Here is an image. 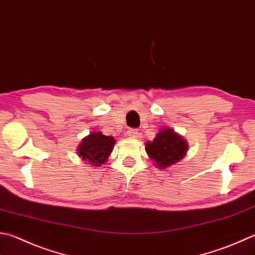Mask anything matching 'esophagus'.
<instances>
[{"label":"esophagus","mask_w":255,"mask_h":255,"mask_svg":"<svg viewBox=\"0 0 255 255\" xmlns=\"http://www.w3.org/2000/svg\"><path fill=\"white\" fill-rule=\"evenodd\" d=\"M126 133L129 138H133V139L139 137V131H138L137 129H128Z\"/></svg>","instance_id":"esophagus-1"}]
</instances>
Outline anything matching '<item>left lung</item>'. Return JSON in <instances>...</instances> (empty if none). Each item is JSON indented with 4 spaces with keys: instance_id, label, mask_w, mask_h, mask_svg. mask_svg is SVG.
<instances>
[{
    "instance_id": "obj_1",
    "label": "left lung",
    "mask_w": 255,
    "mask_h": 255,
    "mask_svg": "<svg viewBox=\"0 0 255 255\" xmlns=\"http://www.w3.org/2000/svg\"><path fill=\"white\" fill-rule=\"evenodd\" d=\"M146 151L158 168L165 169L186 155L188 145L184 138L170 128H163L152 141L146 142Z\"/></svg>"
}]
</instances>
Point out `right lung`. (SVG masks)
<instances>
[{
    "label": "right lung",
    "instance_id": "obj_1",
    "mask_svg": "<svg viewBox=\"0 0 255 255\" xmlns=\"http://www.w3.org/2000/svg\"><path fill=\"white\" fill-rule=\"evenodd\" d=\"M115 138L113 136H105L103 132L95 131L83 138L78 146V156L90 163L92 166H99L108 160L115 146Z\"/></svg>",
    "mask_w": 255,
    "mask_h": 255
}]
</instances>
